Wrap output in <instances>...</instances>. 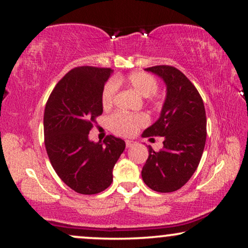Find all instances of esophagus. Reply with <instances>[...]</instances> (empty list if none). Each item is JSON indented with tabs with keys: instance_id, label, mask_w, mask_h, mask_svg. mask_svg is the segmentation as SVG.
Here are the masks:
<instances>
[{
	"instance_id": "34e87169",
	"label": "esophagus",
	"mask_w": 248,
	"mask_h": 248,
	"mask_svg": "<svg viewBox=\"0 0 248 248\" xmlns=\"http://www.w3.org/2000/svg\"><path fill=\"white\" fill-rule=\"evenodd\" d=\"M125 143H126V148H131L135 144V142L132 141V140H126V141H125Z\"/></svg>"
}]
</instances>
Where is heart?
I'll list each match as a JSON object with an SVG mask.
<instances>
[{"instance_id": "1", "label": "heart", "mask_w": 248, "mask_h": 248, "mask_svg": "<svg viewBox=\"0 0 248 248\" xmlns=\"http://www.w3.org/2000/svg\"><path fill=\"white\" fill-rule=\"evenodd\" d=\"M122 82V79L117 78L116 80H110L105 84L103 93H101V105L105 109L111 107L116 96L118 83ZM126 82L130 84L135 93L140 96L148 98L154 96L158 90V83L154 77L144 72H134L127 77ZM149 118L144 114L130 115L124 113H115L108 118L110 130L115 133L130 137L137 133L139 128L148 124Z\"/></svg>"}]
</instances>
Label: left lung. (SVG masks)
Segmentation results:
<instances>
[{
	"label": "left lung",
	"instance_id": "left-lung-1",
	"mask_svg": "<svg viewBox=\"0 0 248 248\" xmlns=\"http://www.w3.org/2000/svg\"><path fill=\"white\" fill-rule=\"evenodd\" d=\"M144 70L162 79L166 98L160 116L142 133V138L165 139L160 151L149 145L142 179L155 192H175L188 182L201 160L206 139L204 104L193 83L176 67L157 65Z\"/></svg>",
	"mask_w": 248,
	"mask_h": 248
}]
</instances>
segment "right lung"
I'll use <instances>...</instances> for the list:
<instances>
[{
  "instance_id": "obj_1",
  "label": "right lung",
  "mask_w": 248,
  "mask_h": 248,
  "mask_svg": "<svg viewBox=\"0 0 248 248\" xmlns=\"http://www.w3.org/2000/svg\"><path fill=\"white\" fill-rule=\"evenodd\" d=\"M110 69L80 66L60 80L47 100L44 134L47 155L59 177L80 194H97L113 182V168L125 149L108 135L103 143L89 140L96 117L103 114L101 93Z\"/></svg>"
}]
</instances>
